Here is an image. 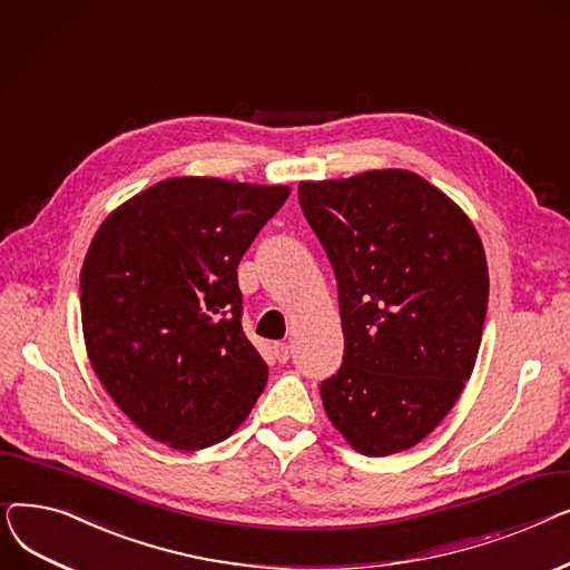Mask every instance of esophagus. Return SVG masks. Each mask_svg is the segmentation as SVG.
Instances as JSON below:
<instances>
[{
	"label": "esophagus",
	"instance_id": "34e87169",
	"mask_svg": "<svg viewBox=\"0 0 570 570\" xmlns=\"http://www.w3.org/2000/svg\"><path fill=\"white\" fill-rule=\"evenodd\" d=\"M275 357L277 361L284 365V363H288V357H291V346L286 344V342H279V344H275Z\"/></svg>",
	"mask_w": 570,
	"mask_h": 570
}]
</instances>
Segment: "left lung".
<instances>
[{"label":"left lung","mask_w":570,"mask_h":570,"mask_svg":"<svg viewBox=\"0 0 570 570\" xmlns=\"http://www.w3.org/2000/svg\"><path fill=\"white\" fill-rule=\"evenodd\" d=\"M333 263L344 363L323 409L353 451L421 443L469 381L488 314L485 249L464 209L402 168L297 185Z\"/></svg>","instance_id":"obj_1"}]
</instances>
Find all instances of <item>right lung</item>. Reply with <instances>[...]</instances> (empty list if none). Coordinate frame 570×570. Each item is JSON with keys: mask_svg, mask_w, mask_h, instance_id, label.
I'll return each mask as SVG.
<instances>
[{"mask_svg": "<svg viewBox=\"0 0 570 570\" xmlns=\"http://www.w3.org/2000/svg\"><path fill=\"white\" fill-rule=\"evenodd\" d=\"M284 185L168 177L104 219L80 269L87 357L147 436L175 451L228 439L267 365L243 333L237 263Z\"/></svg>", "mask_w": 570, "mask_h": 570, "instance_id": "add662e5", "label": "right lung"}]
</instances>
